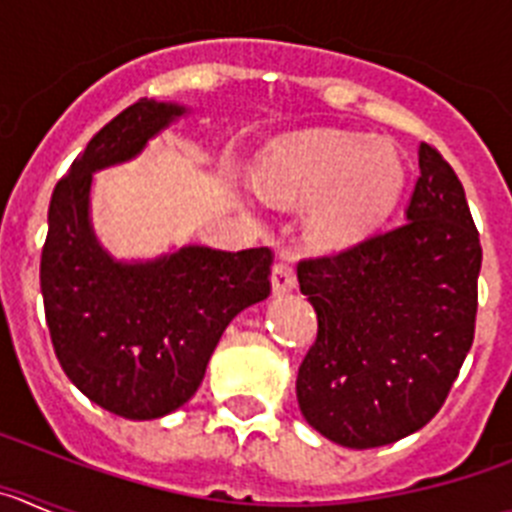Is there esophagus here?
Wrapping results in <instances>:
<instances>
[{
    "mask_svg": "<svg viewBox=\"0 0 512 512\" xmlns=\"http://www.w3.org/2000/svg\"><path fill=\"white\" fill-rule=\"evenodd\" d=\"M295 287L297 277L295 271H292V266L284 264V261L274 264V269H271V292H274V297L287 295V292H292Z\"/></svg>",
    "mask_w": 512,
    "mask_h": 512,
    "instance_id": "obj_1",
    "label": "esophagus"
}]
</instances>
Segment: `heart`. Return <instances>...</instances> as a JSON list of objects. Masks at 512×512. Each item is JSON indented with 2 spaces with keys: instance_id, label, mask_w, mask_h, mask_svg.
Listing matches in <instances>:
<instances>
[{
  "instance_id": "heart-1",
  "label": "heart",
  "mask_w": 512,
  "mask_h": 512,
  "mask_svg": "<svg viewBox=\"0 0 512 512\" xmlns=\"http://www.w3.org/2000/svg\"><path fill=\"white\" fill-rule=\"evenodd\" d=\"M259 189L277 202L307 205V235L328 251L364 241L405 187V166L390 143L310 130L279 138L259 158Z\"/></svg>"
}]
</instances>
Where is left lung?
Returning <instances> with one entry per match:
<instances>
[{
    "instance_id": "left-lung-1",
    "label": "left lung",
    "mask_w": 512,
    "mask_h": 512,
    "mask_svg": "<svg viewBox=\"0 0 512 512\" xmlns=\"http://www.w3.org/2000/svg\"><path fill=\"white\" fill-rule=\"evenodd\" d=\"M405 223L338 256L300 261L318 338L297 372L307 423L346 449H377L441 410L474 341L482 246L441 153L418 148Z\"/></svg>"
}]
</instances>
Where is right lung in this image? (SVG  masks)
<instances>
[{
  "mask_svg": "<svg viewBox=\"0 0 512 512\" xmlns=\"http://www.w3.org/2000/svg\"><path fill=\"white\" fill-rule=\"evenodd\" d=\"M187 115L176 102L130 104L76 156L48 207L40 292L56 356L89 400L128 420L182 408L230 320L271 292L269 248L230 253L189 243L125 261L94 233V174L138 158Z\"/></svg>",
  "mask_w": 512,
  "mask_h": 512,
  "instance_id": "add662e5",
  "label": "right lung"
}]
</instances>
